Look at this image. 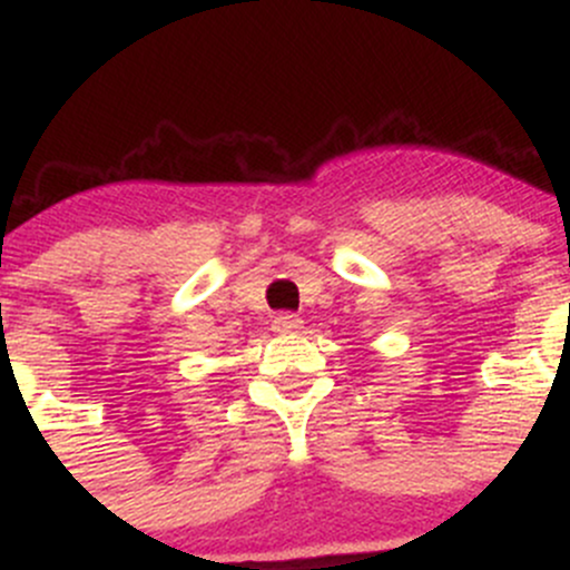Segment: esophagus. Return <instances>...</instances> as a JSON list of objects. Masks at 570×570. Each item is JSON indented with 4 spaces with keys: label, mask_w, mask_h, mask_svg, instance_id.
<instances>
[{
    "label": "esophagus",
    "mask_w": 570,
    "mask_h": 570,
    "mask_svg": "<svg viewBox=\"0 0 570 570\" xmlns=\"http://www.w3.org/2000/svg\"><path fill=\"white\" fill-rule=\"evenodd\" d=\"M303 326V318H297L294 313H278L276 322H273V330L281 332V335H294Z\"/></svg>",
    "instance_id": "obj_1"
}]
</instances>
